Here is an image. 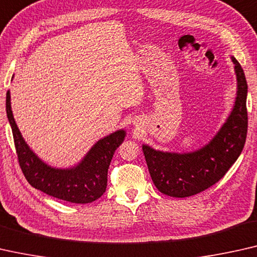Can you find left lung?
<instances>
[{"label":"left lung","mask_w":257,"mask_h":257,"mask_svg":"<svg viewBox=\"0 0 257 257\" xmlns=\"http://www.w3.org/2000/svg\"><path fill=\"white\" fill-rule=\"evenodd\" d=\"M237 96L226 123L202 149L190 154L162 153L143 146L147 165L155 186L170 197L185 198L200 193L218 183L243 149L248 129L244 72L235 58Z\"/></svg>","instance_id":"obj_1"}]
</instances>
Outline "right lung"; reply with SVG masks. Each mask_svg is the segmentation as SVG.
<instances>
[{
    "label": "right lung",
    "mask_w": 257,
    "mask_h": 257,
    "mask_svg": "<svg viewBox=\"0 0 257 257\" xmlns=\"http://www.w3.org/2000/svg\"><path fill=\"white\" fill-rule=\"evenodd\" d=\"M6 108L12 125L17 160L31 186L51 197L75 204H87L102 196L107 187L108 168L115 150L123 142L124 130H118L100 140L75 168L53 169L43 163L24 142L14 120L9 91L7 92Z\"/></svg>",
    "instance_id": "add662e5"
}]
</instances>
